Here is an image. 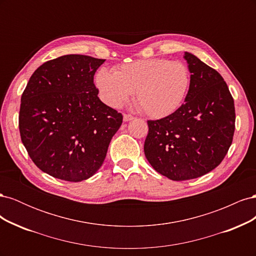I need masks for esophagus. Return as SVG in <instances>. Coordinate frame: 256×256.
I'll use <instances>...</instances> for the list:
<instances>
[{
    "label": "esophagus",
    "instance_id": "1",
    "mask_svg": "<svg viewBox=\"0 0 256 256\" xmlns=\"http://www.w3.org/2000/svg\"><path fill=\"white\" fill-rule=\"evenodd\" d=\"M122 118H124V122H130V120H134V116H132V115H130V114H124Z\"/></svg>",
    "mask_w": 256,
    "mask_h": 256
}]
</instances>
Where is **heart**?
Wrapping results in <instances>:
<instances>
[{"label":"heart","mask_w":256,"mask_h":256,"mask_svg":"<svg viewBox=\"0 0 256 256\" xmlns=\"http://www.w3.org/2000/svg\"><path fill=\"white\" fill-rule=\"evenodd\" d=\"M190 84L188 67L166 58H146L122 64L113 72L106 67L96 74L104 102L120 108L136 90V100L152 118L173 114L184 102Z\"/></svg>","instance_id":"heart-1"}]
</instances>
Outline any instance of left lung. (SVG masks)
<instances>
[{
    "label": "left lung",
    "instance_id": "1",
    "mask_svg": "<svg viewBox=\"0 0 256 256\" xmlns=\"http://www.w3.org/2000/svg\"><path fill=\"white\" fill-rule=\"evenodd\" d=\"M190 85L184 104L173 114L148 120L145 157L172 180L203 176L218 166L233 141L235 106L221 74L184 52Z\"/></svg>",
    "mask_w": 256,
    "mask_h": 256
}]
</instances>
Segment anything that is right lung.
Returning a JSON list of instances; mask_svg holds the SVG:
<instances>
[{"instance_id":"obj_1","label":"right lung","mask_w":256,"mask_h":256,"mask_svg":"<svg viewBox=\"0 0 256 256\" xmlns=\"http://www.w3.org/2000/svg\"><path fill=\"white\" fill-rule=\"evenodd\" d=\"M106 60L68 54L46 62L21 97L19 130L42 172L82 182L102 166L122 115L98 97L94 74Z\"/></svg>"}]
</instances>
